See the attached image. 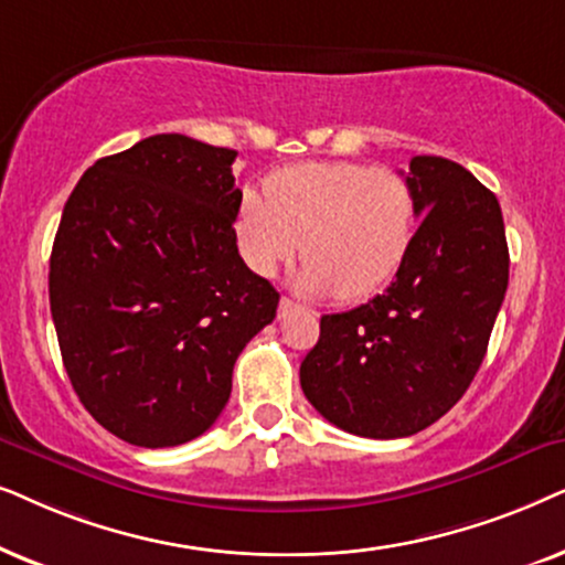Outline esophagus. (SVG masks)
Listing matches in <instances>:
<instances>
[{
    "label": "esophagus",
    "mask_w": 565,
    "mask_h": 565,
    "mask_svg": "<svg viewBox=\"0 0 565 565\" xmlns=\"http://www.w3.org/2000/svg\"><path fill=\"white\" fill-rule=\"evenodd\" d=\"M295 310H297V305L291 302V299L281 297V302H278V320H284V318H287V315H291Z\"/></svg>",
    "instance_id": "esophagus-1"
}]
</instances>
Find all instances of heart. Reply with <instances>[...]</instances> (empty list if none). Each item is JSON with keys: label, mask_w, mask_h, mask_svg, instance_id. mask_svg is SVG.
<instances>
[{"label": "heart", "mask_w": 565, "mask_h": 565, "mask_svg": "<svg viewBox=\"0 0 565 565\" xmlns=\"http://www.w3.org/2000/svg\"><path fill=\"white\" fill-rule=\"evenodd\" d=\"M418 199L411 178L359 162H305L274 172L266 199L243 191L235 239L258 276H274L299 253L297 287L307 295L361 299L395 276L411 250Z\"/></svg>", "instance_id": "1"}]
</instances>
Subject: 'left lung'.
Instances as JSON below:
<instances>
[{"instance_id": "8db88e82", "label": "left lung", "mask_w": 565, "mask_h": 565, "mask_svg": "<svg viewBox=\"0 0 565 565\" xmlns=\"http://www.w3.org/2000/svg\"><path fill=\"white\" fill-rule=\"evenodd\" d=\"M424 216L395 281L356 310L322 315L299 366L307 401L370 439L424 431L465 395L509 287L499 199L445 157H413Z\"/></svg>"}]
</instances>
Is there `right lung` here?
<instances>
[{"instance_id": "right-lung-1", "label": "right lung", "mask_w": 565, "mask_h": 565, "mask_svg": "<svg viewBox=\"0 0 565 565\" xmlns=\"http://www.w3.org/2000/svg\"><path fill=\"white\" fill-rule=\"evenodd\" d=\"M235 149L157 134L79 178L49 297L74 393L129 445L195 439L220 418L278 291L237 253Z\"/></svg>"}]
</instances>
